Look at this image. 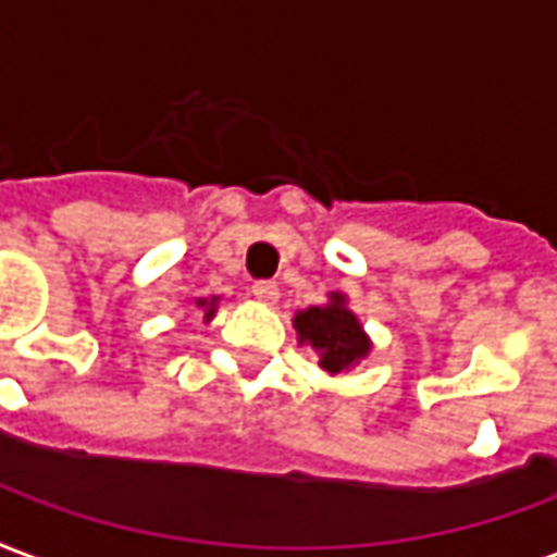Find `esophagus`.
Segmentation results:
<instances>
[{
    "label": "esophagus",
    "instance_id": "1",
    "mask_svg": "<svg viewBox=\"0 0 557 557\" xmlns=\"http://www.w3.org/2000/svg\"><path fill=\"white\" fill-rule=\"evenodd\" d=\"M251 296L263 302V306H275V299H278V284L275 282H255L251 284Z\"/></svg>",
    "mask_w": 557,
    "mask_h": 557
}]
</instances>
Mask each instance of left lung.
Segmentation results:
<instances>
[{
  "label": "left lung",
  "instance_id": "8db88e82",
  "mask_svg": "<svg viewBox=\"0 0 557 557\" xmlns=\"http://www.w3.org/2000/svg\"><path fill=\"white\" fill-rule=\"evenodd\" d=\"M294 329L299 344L318 352V364L332 376L352 371L373 350L362 320L356 318L350 299L341 290H332L323 306L296 311Z\"/></svg>",
  "mask_w": 557,
  "mask_h": 557
}]
</instances>
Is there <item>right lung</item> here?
Here are the masks:
<instances>
[{"mask_svg": "<svg viewBox=\"0 0 557 557\" xmlns=\"http://www.w3.org/2000/svg\"><path fill=\"white\" fill-rule=\"evenodd\" d=\"M193 306L198 308V311H205V323H210V320L216 318L219 296H210V299H205V296H198V299H193Z\"/></svg>", "mask_w": 557, "mask_h": 557, "instance_id": "right-lung-1", "label": "right lung"}]
</instances>
